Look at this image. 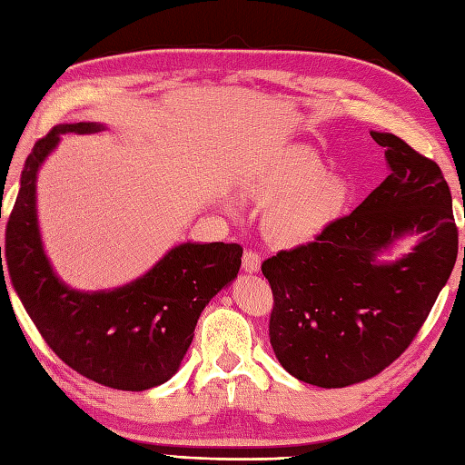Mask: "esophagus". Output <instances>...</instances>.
<instances>
[{
    "label": "esophagus",
    "mask_w": 465,
    "mask_h": 465,
    "mask_svg": "<svg viewBox=\"0 0 465 465\" xmlns=\"http://www.w3.org/2000/svg\"><path fill=\"white\" fill-rule=\"evenodd\" d=\"M242 269L247 271V273H257L261 269V255L257 251L247 249L242 255Z\"/></svg>",
    "instance_id": "34e87169"
}]
</instances>
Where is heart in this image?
<instances>
[{"label":"heart","instance_id":"b5f03b06","mask_svg":"<svg viewBox=\"0 0 465 465\" xmlns=\"http://www.w3.org/2000/svg\"><path fill=\"white\" fill-rule=\"evenodd\" d=\"M251 194L269 204L262 216L267 236L282 247H297L320 236L341 214L348 188L326 173L318 155L293 150L251 182Z\"/></svg>","mask_w":465,"mask_h":465}]
</instances>
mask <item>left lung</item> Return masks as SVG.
Wrapping results in <instances>:
<instances>
[{"instance_id": "1", "label": "left lung", "mask_w": 465, "mask_h": 465, "mask_svg": "<svg viewBox=\"0 0 465 465\" xmlns=\"http://www.w3.org/2000/svg\"><path fill=\"white\" fill-rule=\"evenodd\" d=\"M389 176L348 216L308 244L279 251L261 271L273 292L269 340L295 379L323 389L369 381L405 352L448 283L458 226L441 168L392 134ZM421 233L395 263L375 255L402 233Z\"/></svg>"}]
</instances>
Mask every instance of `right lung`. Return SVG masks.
<instances>
[{
    "mask_svg": "<svg viewBox=\"0 0 465 465\" xmlns=\"http://www.w3.org/2000/svg\"><path fill=\"white\" fill-rule=\"evenodd\" d=\"M101 129L99 124L58 125L34 143L7 218L5 265L34 326L60 361L103 387L145 391L176 374L200 313L239 273L242 247L183 242L115 292L81 293L60 283L40 242L36 173L60 135Z\"/></svg>",
    "mask_w": 465,
    "mask_h": 465,
    "instance_id": "right-lung-1",
    "label": "right lung"
}]
</instances>
